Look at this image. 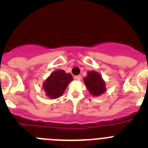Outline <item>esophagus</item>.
Masks as SVG:
<instances>
[{
    "mask_svg": "<svg viewBox=\"0 0 148 148\" xmlns=\"http://www.w3.org/2000/svg\"><path fill=\"white\" fill-rule=\"evenodd\" d=\"M74 79H77V80H78V81H79V80H81V79H82V76L81 75L75 76Z\"/></svg>",
    "mask_w": 148,
    "mask_h": 148,
    "instance_id": "1",
    "label": "esophagus"
}]
</instances>
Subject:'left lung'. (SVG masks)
<instances>
[{"label":"left lung","instance_id":"8db88e82","mask_svg":"<svg viewBox=\"0 0 148 148\" xmlns=\"http://www.w3.org/2000/svg\"><path fill=\"white\" fill-rule=\"evenodd\" d=\"M84 82L88 91L93 96H99L105 92V82L101 77L100 74L97 71H88L87 76L84 78Z\"/></svg>","mask_w":148,"mask_h":148}]
</instances>
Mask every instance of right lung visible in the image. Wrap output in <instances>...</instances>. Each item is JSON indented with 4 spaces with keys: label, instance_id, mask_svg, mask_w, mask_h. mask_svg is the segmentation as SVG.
Returning <instances> with one entry per match:
<instances>
[{
    "label": "right lung",
    "instance_id": "right-lung-1",
    "mask_svg": "<svg viewBox=\"0 0 148 148\" xmlns=\"http://www.w3.org/2000/svg\"><path fill=\"white\" fill-rule=\"evenodd\" d=\"M72 80L73 77L70 74H67L64 70H56L45 80L43 89L50 99H56L63 95Z\"/></svg>",
    "mask_w": 148,
    "mask_h": 148
}]
</instances>
